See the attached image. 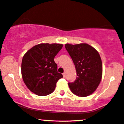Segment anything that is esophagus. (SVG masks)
<instances>
[{"label": "esophagus", "instance_id": "obj_1", "mask_svg": "<svg viewBox=\"0 0 124 124\" xmlns=\"http://www.w3.org/2000/svg\"><path fill=\"white\" fill-rule=\"evenodd\" d=\"M63 76L64 78H65V77H66V73H63Z\"/></svg>", "mask_w": 124, "mask_h": 124}]
</instances>
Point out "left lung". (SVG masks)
I'll list each match as a JSON object with an SVG mask.
<instances>
[{"label": "left lung", "instance_id": "1", "mask_svg": "<svg viewBox=\"0 0 124 124\" xmlns=\"http://www.w3.org/2000/svg\"><path fill=\"white\" fill-rule=\"evenodd\" d=\"M65 48L75 65L77 76L73 83H68L71 91L80 97L91 95L102 77V63L99 53L86 43L66 44Z\"/></svg>", "mask_w": 124, "mask_h": 124}]
</instances>
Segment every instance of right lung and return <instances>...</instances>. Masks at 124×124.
<instances>
[{
  "label": "right lung",
  "instance_id": "right-lung-1",
  "mask_svg": "<svg viewBox=\"0 0 124 124\" xmlns=\"http://www.w3.org/2000/svg\"><path fill=\"white\" fill-rule=\"evenodd\" d=\"M62 44L41 43L25 54L21 63V74L28 88L39 96H46L55 90L58 80L63 76L58 72L54 58Z\"/></svg>",
  "mask_w": 124,
  "mask_h": 124
}]
</instances>
